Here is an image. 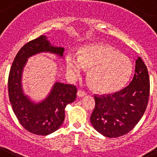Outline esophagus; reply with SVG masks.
<instances>
[{
    "mask_svg": "<svg viewBox=\"0 0 157 157\" xmlns=\"http://www.w3.org/2000/svg\"><path fill=\"white\" fill-rule=\"evenodd\" d=\"M86 95L87 93L82 90H78V92H77V97H83L86 96Z\"/></svg>",
    "mask_w": 157,
    "mask_h": 157,
    "instance_id": "34e87169",
    "label": "esophagus"
}]
</instances>
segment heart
<instances>
[{
    "mask_svg": "<svg viewBox=\"0 0 157 157\" xmlns=\"http://www.w3.org/2000/svg\"><path fill=\"white\" fill-rule=\"evenodd\" d=\"M67 72L72 78L81 76L85 68H91L89 78L95 89L102 93L121 89L132 71L131 60L113 47L91 44L81 51V56L69 53L66 58Z\"/></svg>",
    "mask_w": 157,
    "mask_h": 157,
    "instance_id": "1",
    "label": "heart"
}]
</instances>
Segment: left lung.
I'll return each mask as SVG.
<instances>
[{
  "label": "left lung",
  "instance_id": "1",
  "mask_svg": "<svg viewBox=\"0 0 157 157\" xmlns=\"http://www.w3.org/2000/svg\"><path fill=\"white\" fill-rule=\"evenodd\" d=\"M150 83L148 69L140 57L136 60L135 73L122 90L95 96L92 125L106 137H119L129 132L141 119L148 105Z\"/></svg>",
  "mask_w": 157,
  "mask_h": 157
}]
</instances>
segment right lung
Here are the masks:
<instances>
[{
	"mask_svg": "<svg viewBox=\"0 0 157 157\" xmlns=\"http://www.w3.org/2000/svg\"><path fill=\"white\" fill-rule=\"evenodd\" d=\"M64 48L51 44L42 35L22 47L14 58L9 72L8 87L9 101L17 118L27 131L46 136L56 131L64 122V109L76 97V88L56 81L50 93L40 102H34L24 93L22 72L28 59L41 52H49L63 57Z\"/></svg>",
	"mask_w": 157,
	"mask_h": 157,
	"instance_id": "right-lung-1",
	"label": "right lung"
}]
</instances>
